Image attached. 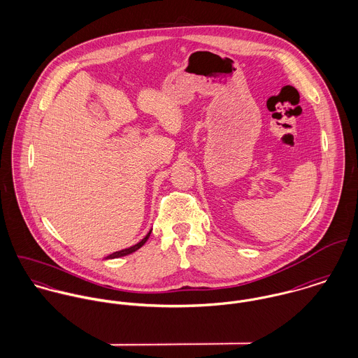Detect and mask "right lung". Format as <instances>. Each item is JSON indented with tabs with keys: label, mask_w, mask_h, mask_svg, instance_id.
<instances>
[{
	"label": "right lung",
	"mask_w": 358,
	"mask_h": 358,
	"mask_svg": "<svg viewBox=\"0 0 358 358\" xmlns=\"http://www.w3.org/2000/svg\"><path fill=\"white\" fill-rule=\"evenodd\" d=\"M150 234H152V230L148 233V236L141 241V243H138L136 245H134V247H131V248H127V250H122V251H118V252H114V254H111V255L107 256L106 259H114V257H121V256L129 255V254H132V252H135V251H138L146 241H148V238L150 237Z\"/></svg>",
	"instance_id": "1"
}]
</instances>
